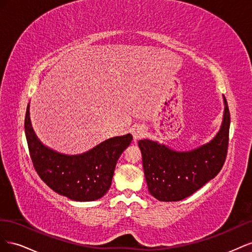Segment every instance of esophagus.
<instances>
[{"label":"esophagus","mask_w":252,"mask_h":252,"mask_svg":"<svg viewBox=\"0 0 252 252\" xmlns=\"http://www.w3.org/2000/svg\"><path fill=\"white\" fill-rule=\"evenodd\" d=\"M132 135H133V139L134 140H139L141 138H143L144 134H145V128L141 125H136L132 128Z\"/></svg>","instance_id":"1"}]
</instances>
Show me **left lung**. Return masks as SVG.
Returning a JSON list of instances; mask_svg holds the SVG:
<instances>
[{
    "instance_id": "1",
    "label": "left lung",
    "mask_w": 252,
    "mask_h": 252,
    "mask_svg": "<svg viewBox=\"0 0 252 252\" xmlns=\"http://www.w3.org/2000/svg\"><path fill=\"white\" fill-rule=\"evenodd\" d=\"M220 130L211 141L191 150H175L157 141H139L148 191L162 202L186 199L216 178L222 169L228 148L230 114L225 96Z\"/></svg>"
}]
</instances>
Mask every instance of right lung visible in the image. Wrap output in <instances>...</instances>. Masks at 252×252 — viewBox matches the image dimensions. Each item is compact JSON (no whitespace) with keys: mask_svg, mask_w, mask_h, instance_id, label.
I'll return each mask as SVG.
<instances>
[{"mask_svg":"<svg viewBox=\"0 0 252 252\" xmlns=\"http://www.w3.org/2000/svg\"><path fill=\"white\" fill-rule=\"evenodd\" d=\"M25 134L30 158L40 178L53 191L71 201L91 202L108 191L120 156L132 141L127 133L113 136L81 155H64L37 138L30 121L29 104L25 117Z\"/></svg>","mask_w":252,"mask_h":252,"instance_id":"add662e5","label":"right lung"}]
</instances>
